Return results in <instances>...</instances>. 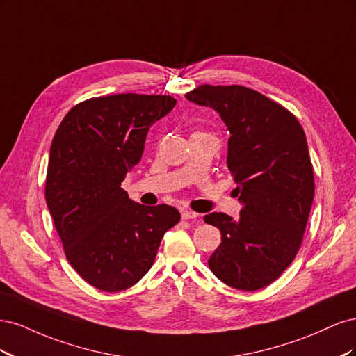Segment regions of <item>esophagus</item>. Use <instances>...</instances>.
I'll use <instances>...</instances> for the list:
<instances>
[{
  "label": "esophagus",
  "mask_w": 356,
  "mask_h": 356,
  "mask_svg": "<svg viewBox=\"0 0 356 356\" xmlns=\"http://www.w3.org/2000/svg\"><path fill=\"white\" fill-rule=\"evenodd\" d=\"M181 215H182V218H184V220H196L199 217L197 212L190 211V209H182Z\"/></svg>",
  "instance_id": "1"
}]
</instances>
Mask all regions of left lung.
<instances>
[{
  "instance_id": "1",
  "label": "left lung",
  "mask_w": 356,
  "mask_h": 356,
  "mask_svg": "<svg viewBox=\"0 0 356 356\" xmlns=\"http://www.w3.org/2000/svg\"><path fill=\"white\" fill-rule=\"evenodd\" d=\"M186 98L215 110L227 126V168L243 204L238 220L204 215L221 232L209 268L232 288H264L293 263L314 203L303 127L282 105L243 86L203 84Z\"/></svg>"
}]
</instances>
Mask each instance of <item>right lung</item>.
I'll use <instances>...</instances> for the list:
<instances>
[{
    "instance_id": "add662e5",
    "label": "right lung",
    "mask_w": 356,
    "mask_h": 356,
    "mask_svg": "<svg viewBox=\"0 0 356 356\" xmlns=\"http://www.w3.org/2000/svg\"><path fill=\"white\" fill-rule=\"evenodd\" d=\"M175 104L166 95L92 98L71 108L51 141L47 208L70 264L106 293L134 286L181 218L174 207H144L120 187L143 157L149 127Z\"/></svg>"
}]
</instances>
